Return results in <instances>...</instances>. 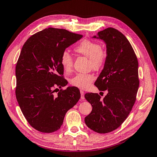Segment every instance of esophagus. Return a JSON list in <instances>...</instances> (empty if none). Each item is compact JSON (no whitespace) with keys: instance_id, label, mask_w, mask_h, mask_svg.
Instances as JSON below:
<instances>
[{"instance_id":"esophagus-1","label":"esophagus","mask_w":157,"mask_h":157,"mask_svg":"<svg viewBox=\"0 0 157 157\" xmlns=\"http://www.w3.org/2000/svg\"><path fill=\"white\" fill-rule=\"evenodd\" d=\"M80 95H81V99H84V92L82 91V90H80Z\"/></svg>"}]
</instances>
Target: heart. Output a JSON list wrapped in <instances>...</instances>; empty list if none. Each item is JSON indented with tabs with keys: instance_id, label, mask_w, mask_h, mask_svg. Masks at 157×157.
<instances>
[{
	"instance_id": "b5f03b06",
	"label": "heart",
	"mask_w": 157,
	"mask_h": 157,
	"mask_svg": "<svg viewBox=\"0 0 157 157\" xmlns=\"http://www.w3.org/2000/svg\"><path fill=\"white\" fill-rule=\"evenodd\" d=\"M77 53L89 58V66L94 70L102 69L107 63V52L96 42L84 40L74 48ZM60 63L65 72H70L73 68V60L69 52L65 51L61 56ZM95 80L92 73H78L71 78L70 84L73 86L82 90L88 89Z\"/></svg>"
}]
</instances>
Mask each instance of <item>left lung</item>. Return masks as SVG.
I'll list each match as a JSON object with an SVG mask.
<instances>
[{
	"label": "left lung",
	"instance_id": "obj_1",
	"mask_svg": "<svg viewBox=\"0 0 157 157\" xmlns=\"http://www.w3.org/2000/svg\"><path fill=\"white\" fill-rule=\"evenodd\" d=\"M98 36L106 43L107 60L94 85L108 93L103 99L97 93L84 95L92 106L84 121L93 131L106 134L121 126L134 105L140 85L138 61L130 42L121 32L109 27L99 31Z\"/></svg>",
	"mask_w": 157,
	"mask_h": 157
}]
</instances>
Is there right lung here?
Segmentation results:
<instances>
[{"mask_svg":"<svg viewBox=\"0 0 157 157\" xmlns=\"http://www.w3.org/2000/svg\"><path fill=\"white\" fill-rule=\"evenodd\" d=\"M82 37L49 27L33 35L22 47L16 66V96L25 119L38 131L59 130L66 113L79 100L78 88H61L67 81L60 58L66 48ZM58 87L60 90L56 94Z\"/></svg>","mask_w":157,"mask_h":157,"instance_id":"1","label":"right lung"}]
</instances>
